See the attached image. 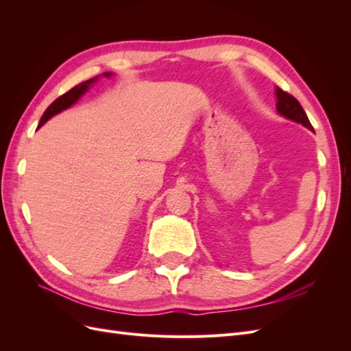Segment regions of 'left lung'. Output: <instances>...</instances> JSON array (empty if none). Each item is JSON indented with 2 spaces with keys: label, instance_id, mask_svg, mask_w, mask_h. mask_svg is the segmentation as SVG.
Returning a JSON list of instances; mask_svg holds the SVG:
<instances>
[{
  "label": "left lung",
  "instance_id": "left-lung-1",
  "mask_svg": "<svg viewBox=\"0 0 351 351\" xmlns=\"http://www.w3.org/2000/svg\"><path fill=\"white\" fill-rule=\"evenodd\" d=\"M275 95H277V111H278V114L285 117V119L293 120L295 123H299V124L307 127V129L313 132V127H312L309 119H307V115H306L304 110L302 108V105H300L299 101H297L294 97H291L290 93L284 92L280 88L275 89Z\"/></svg>",
  "mask_w": 351,
  "mask_h": 351
}]
</instances>
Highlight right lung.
<instances>
[{
	"instance_id": "obj_1",
	"label": "right lung",
	"mask_w": 351,
	"mask_h": 351,
	"mask_svg": "<svg viewBox=\"0 0 351 351\" xmlns=\"http://www.w3.org/2000/svg\"><path fill=\"white\" fill-rule=\"evenodd\" d=\"M104 76H111V73H104ZM98 77H93V79H89V80H86V82H82V83H79L77 86H74L73 89H70L69 92H66L64 95H61L60 98H57L54 102H52L49 107L45 110V112H44V115H42V119H40V121H39V125L38 127H40V125H44L51 117H54L56 114H58V112H61V111H64V110H67L69 107H71L73 104H76L77 101H79V98L82 97V95L86 92L89 88H90V84L97 80Z\"/></svg>"
}]
</instances>
